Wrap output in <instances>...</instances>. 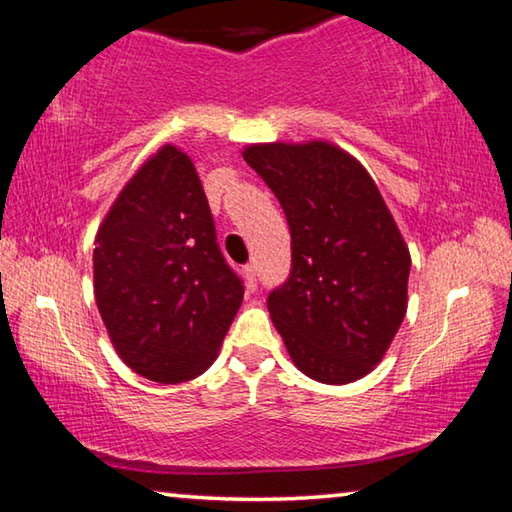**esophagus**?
<instances>
[{
	"instance_id": "obj_1",
	"label": "esophagus",
	"mask_w": 512,
	"mask_h": 512,
	"mask_svg": "<svg viewBox=\"0 0 512 512\" xmlns=\"http://www.w3.org/2000/svg\"><path fill=\"white\" fill-rule=\"evenodd\" d=\"M243 273H246V287L250 289V292H255L257 289V266L246 264L243 266Z\"/></svg>"
}]
</instances>
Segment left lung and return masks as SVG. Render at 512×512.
Segmentation results:
<instances>
[{"instance_id": "obj_1", "label": "left lung", "mask_w": 512, "mask_h": 512, "mask_svg": "<svg viewBox=\"0 0 512 512\" xmlns=\"http://www.w3.org/2000/svg\"><path fill=\"white\" fill-rule=\"evenodd\" d=\"M292 234V269L266 305L296 368L322 384L368 375L407 312L409 248L365 167L329 142L253 144Z\"/></svg>"}]
</instances>
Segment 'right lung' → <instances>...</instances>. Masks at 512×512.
Returning a JSON list of instances; mask_svg holds the SVG:
<instances>
[{
    "instance_id": "add662e5",
    "label": "right lung",
    "mask_w": 512,
    "mask_h": 512,
    "mask_svg": "<svg viewBox=\"0 0 512 512\" xmlns=\"http://www.w3.org/2000/svg\"><path fill=\"white\" fill-rule=\"evenodd\" d=\"M94 292L128 368L181 384L216 361L243 301L190 158L172 144L140 167L105 216Z\"/></svg>"
}]
</instances>
